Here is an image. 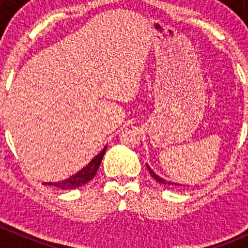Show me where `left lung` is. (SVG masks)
Returning <instances> with one entry per match:
<instances>
[{"label": "left lung", "instance_id": "obj_1", "mask_svg": "<svg viewBox=\"0 0 248 248\" xmlns=\"http://www.w3.org/2000/svg\"><path fill=\"white\" fill-rule=\"evenodd\" d=\"M147 169H149V171H150V174H151V176L154 177V179L156 180L157 182H159V184L168 185V186H180V185H177V184H174V182H171V181H167V180H164V179H162V177H159L158 175H156V174H155L154 171L151 170V169H150V167H149V166H147Z\"/></svg>", "mask_w": 248, "mask_h": 248}]
</instances>
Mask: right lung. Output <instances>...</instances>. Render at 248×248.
Wrapping results in <instances>:
<instances>
[{
  "instance_id": "obj_1",
  "label": "right lung",
  "mask_w": 248,
  "mask_h": 248,
  "mask_svg": "<svg viewBox=\"0 0 248 248\" xmlns=\"http://www.w3.org/2000/svg\"><path fill=\"white\" fill-rule=\"evenodd\" d=\"M107 146L87 164L85 168H82L81 170L78 171L77 174H74L73 176L68 177V179L63 180V181L60 182H49V184L46 185H50V186L57 187L60 189H74L78 188V187H81L82 185L87 184L91 179H93L94 175L97 174V170L99 168V164H101L102 159H103L104 154H106Z\"/></svg>"
}]
</instances>
